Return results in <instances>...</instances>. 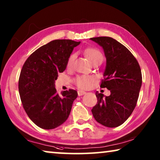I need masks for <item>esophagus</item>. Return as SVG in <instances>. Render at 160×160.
<instances>
[{
	"label": "esophagus",
	"instance_id": "1",
	"mask_svg": "<svg viewBox=\"0 0 160 160\" xmlns=\"http://www.w3.org/2000/svg\"><path fill=\"white\" fill-rule=\"evenodd\" d=\"M86 92H85L84 91H82V90H78V96H82V95H84V94H85Z\"/></svg>",
	"mask_w": 160,
	"mask_h": 160
}]
</instances>
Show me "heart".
Masks as SVG:
<instances>
[{
	"mask_svg": "<svg viewBox=\"0 0 160 160\" xmlns=\"http://www.w3.org/2000/svg\"><path fill=\"white\" fill-rule=\"evenodd\" d=\"M85 54L87 57L90 61V63L92 64L97 62H102L103 61V55L101 51L97 49L96 48H88L85 50ZM75 58V55L74 53H72L69 56L67 61V68H70L72 67V64ZM94 82V78L88 75H82L77 78L76 79V85L81 89H88L92 85Z\"/></svg>",
	"mask_w": 160,
	"mask_h": 160,
	"instance_id": "b5f03b06",
	"label": "heart"
}]
</instances>
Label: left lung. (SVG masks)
Returning a JSON list of instances; mask_svg holds the SVG:
<instances>
[{"mask_svg": "<svg viewBox=\"0 0 160 160\" xmlns=\"http://www.w3.org/2000/svg\"><path fill=\"white\" fill-rule=\"evenodd\" d=\"M104 50L106 68L101 88L110 90L109 96L96 92L97 104L92 109L102 125L115 128L123 124L136 106L142 85L138 62L125 46L109 37L90 38Z\"/></svg>", "mask_w": 160, "mask_h": 160, "instance_id": "left-lung-1", "label": "left lung"}]
</instances>
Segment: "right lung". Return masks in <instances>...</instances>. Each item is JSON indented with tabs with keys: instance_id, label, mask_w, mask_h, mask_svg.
Segmentation results:
<instances>
[{
	"instance_id": "add662e5",
	"label": "right lung",
	"mask_w": 160,
	"mask_h": 160,
	"mask_svg": "<svg viewBox=\"0 0 160 160\" xmlns=\"http://www.w3.org/2000/svg\"><path fill=\"white\" fill-rule=\"evenodd\" d=\"M80 44L70 39L53 40L32 53L23 65L18 82L20 99L29 118L39 128H57L68 118L78 92L69 90L59 95L55 80Z\"/></svg>"
}]
</instances>
